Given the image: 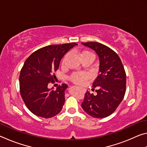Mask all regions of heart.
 <instances>
[{"mask_svg": "<svg viewBox=\"0 0 147 147\" xmlns=\"http://www.w3.org/2000/svg\"><path fill=\"white\" fill-rule=\"evenodd\" d=\"M67 56L64 57L63 61L64 62ZM80 57L82 59L84 58H91L93 60L94 59V55L93 53H91L90 51H83L82 53H80ZM70 80L73 82L77 84H82L83 83V82L84 80L86 78V76L84 74H81V73H74L73 74H72L71 76H70Z\"/></svg>", "mask_w": 147, "mask_h": 147, "instance_id": "b5f03b06", "label": "heart"}]
</instances>
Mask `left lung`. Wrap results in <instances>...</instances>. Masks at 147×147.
I'll return each instance as SVG.
<instances>
[{
    "mask_svg": "<svg viewBox=\"0 0 147 147\" xmlns=\"http://www.w3.org/2000/svg\"><path fill=\"white\" fill-rule=\"evenodd\" d=\"M82 44L94 50L100 59V74L93 84L97 94L94 95L87 91L82 107L93 117H106L115 111L125 94L126 76L123 65L117 54L103 44Z\"/></svg>",
    "mask_w": 147,
    "mask_h": 147,
    "instance_id": "left-lung-1",
    "label": "left lung"
}]
</instances>
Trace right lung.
I'll return each instance as SVG.
<instances>
[{"instance_id": "right-lung-1", "label": "right lung", "mask_w": 147, "mask_h": 147, "mask_svg": "<svg viewBox=\"0 0 147 147\" xmlns=\"http://www.w3.org/2000/svg\"><path fill=\"white\" fill-rule=\"evenodd\" d=\"M76 43L53 45L35 51L24 62L19 76L20 93L24 104L36 116L51 118L60 112L65 103L67 85L62 84L56 90L48 88L56 79L61 58Z\"/></svg>"}]
</instances>
